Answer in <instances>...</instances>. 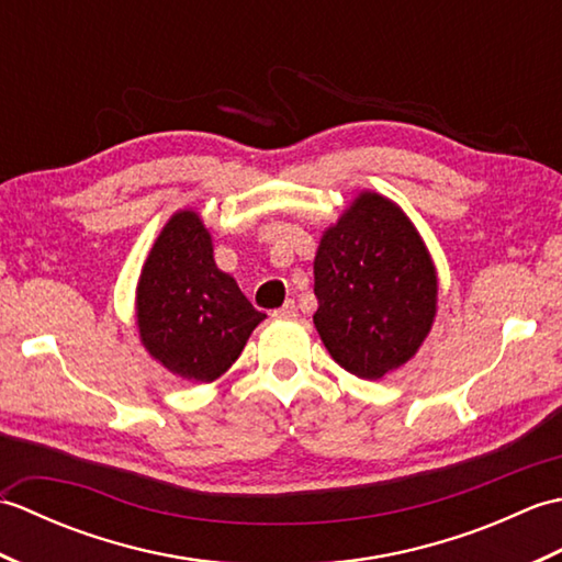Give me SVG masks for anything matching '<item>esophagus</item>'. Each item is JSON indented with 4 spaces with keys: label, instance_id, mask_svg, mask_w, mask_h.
Segmentation results:
<instances>
[{
    "label": "esophagus",
    "instance_id": "34e87169",
    "mask_svg": "<svg viewBox=\"0 0 562 562\" xmlns=\"http://www.w3.org/2000/svg\"><path fill=\"white\" fill-rule=\"evenodd\" d=\"M274 318H294L296 316V304L290 300V302H284L280 308H274V314H272Z\"/></svg>",
    "mask_w": 562,
    "mask_h": 562
}]
</instances>
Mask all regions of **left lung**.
Masks as SVG:
<instances>
[{
  "label": "left lung",
  "mask_w": 562,
  "mask_h": 562,
  "mask_svg": "<svg viewBox=\"0 0 562 562\" xmlns=\"http://www.w3.org/2000/svg\"><path fill=\"white\" fill-rule=\"evenodd\" d=\"M314 324L360 379H381L420 348L437 314V272L420 234L389 198L364 190L321 236Z\"/></svg>",
  "instance_id": "1"
}]
</instances>
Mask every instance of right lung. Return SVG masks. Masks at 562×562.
Segmentation results:
<instances>
[{
	"label": "right lung",
	"instance_id": "obj_1",
	"mask_svg": "<svg viewBox=\"0 0 562 562\" xmlns=\"http://www.w3.org/2000/svg\"><path fill=\"white\" fill-rule=\"evenodd\" d=\"M262 318L217 268L200 214L176 212L137 282V328L147 352L171 374L210 384L238 360Z\"/></svg>",
	"mask_w": 562,
	"mask_h": 562
}]
</instances>
